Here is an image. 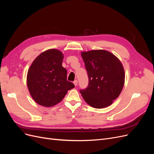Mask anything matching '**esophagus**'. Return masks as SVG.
<instances>
[{
	"mask_svg": "<svg viewBox=\"0 0 154 154\" xmlns=\"http://www.w3.org/2000/svg\"><path fill=\"white\" fill-rule=\"evenodd\" d=\"M73 83L74 84V85L75 86H77V85H78V80H74V82H73Z\"/></svg>",
	"mask_w": 154,
	"mask_h": 154,
	"instance_id": "34e87169",
	"label": "esophagus"
}]
</instances>
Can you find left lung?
I'll use <instances>...</instances> for the list:
<instances>
[{"instance_id": "left-lung-1", "label": "left lung", "mask_w": 154, "mask_h": 154, "mask_svg": "<svg viewBox=\"0 0 154 154\" xmlns=\"http://www.w3.org/2000/svg\"><path fill=\"white\" fill-rule=\"evenodd\" d=\"M88 78L87 88L80 89L83 98L92 107L101 109L112 103L125 83L124 69L119 60L105 50L82 53Z\"/></svg>"}]
</instances>
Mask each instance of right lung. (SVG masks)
Returning <instances> with one entry per match:
<instances>
[{"label":"right lung","mask_w":154,"mask_h":154,"mask_svg":"<svg viewBox=\"0 0 154 154\" xmlns=\"http://www.w3.org/2000/svg\"><path fill=\"white\" fill-rule=\"evenodd\" d=\"M63 55L57 49H49L34 60L28 70L27 84L37 103L52 106L61 101L74 85L67 80V70L62 67Z\"/></svg>","instance_id":"1"}]
</instances>
